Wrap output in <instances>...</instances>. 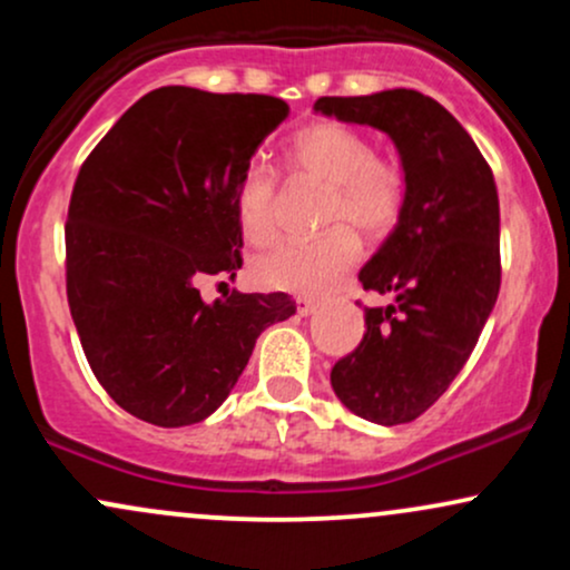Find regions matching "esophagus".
<instances>
[{
  "label": "esophagus",
  "instance_id": "1",
  "mask_svg": "<svg viewBox=\"0 0 570 570\" xmlns=\"http://www.w3.org/2000/svg\"><path fill=\"white\" fill-rule=\"evenodd\" d=\"M316 307H318L316 299L297 297V313H299V316H311V313H316Z\"/></svg>",
  "mask_w": 570,
  "mask_h": 570
}]
</instances>
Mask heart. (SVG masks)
<instances>
[{
    "instance_id": "1",
    "label": "heart",
    "mask_w": 570,
    "mask_h": 570,
    "mask_svg": "<svg viewBox=\"0 0 570 570\" xmlns=\"http://www.w3.org/2000/svg\"><path fill=\"white\" fill-rule=\"evenodd\" d=\"M289 163L297 174L330 185L326 225L316 240H286L254 259V278L273 292L322 294L356 265L362 254L358 230L377 235L402 217L404 174L394 163L377 158L375 144L362 130L343 122H316L289 144ZM235 219L252 244L276 235V174L265 163H248L235 181Z\"/></svg>"
}]
</instances>
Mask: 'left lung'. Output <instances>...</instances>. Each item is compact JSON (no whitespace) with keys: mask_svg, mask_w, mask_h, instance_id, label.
Wrapping results in <instances>:
<instances>
[{"mask_svg":"<svg viewBox=\"0 0 570 570\" xmlns=\"http://www.w3.org/2000/svg\"><path fill=\"white\" fill-rule=\"evenodd\" d=\"M313 109L383 130L402 160V217L358 273L364 289L394 303L364 307L367 332L330 377L353 415L410 423L455 381L499 297L493 171L461 122L417 90L324 96Z\"/></svg>","mask_w":570,"mask_h":570,"instance_id":"1","label":"left lung"}]
</instances>
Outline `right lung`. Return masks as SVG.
<instances>
[{
	"instance_id": "1",
	"label": "right lung",
	"mask_w": 570,
	"mask_h": 570,
	"mask_svg": "<svg viewBox=\"0 0 570 570\" xmlns=\"http://www.w3.org/2000/svg\"><path fill=\"white\" fill-rule=\"evenodd\" d=\"M286 115L273 96L168 85L82 163L67 219L69 311L96 381L153 426L212 415L257 337L297 311L284 292L206 303L198 289L240 271L235 181Z\"/></svg>"
}]
</instances>
